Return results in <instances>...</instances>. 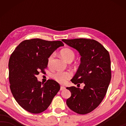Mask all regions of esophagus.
Instances as JSON below:
<instances>
[{"label":"esophagus","instance_id":"obj_1","mask_svg":"<svg viewBox=\"0 0 126 126\" xmlns=\"http://www.w3.org/2000/svg\"><path fill=\"white\" fill-rule=\"evenodd\" d=\"M65 89V87H63V86H61V87H60V90L61 91L64 90Z\"/></svg>","mask_w":126,"mask_h":126}]
</instances>
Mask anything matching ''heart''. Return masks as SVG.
Here are the masks:
<instances>
[{"label":"heart","instance_id":"1","mask_svg":"<svg viewBox=\"0 0 126 126\" xmlns=\"http://www.w3.org/2000/svg\"><path fill=\"white\" fill-rule=\"evenodd\" d=\"M61 56L63 59L68 61L70 60H73L75 58V53L73 51L69 48H64L62 49L60 52ZM54 57V54H51L48 58V64L50 65L51 61ZM72 77V73L70 72H63L58 71L54 74L53 77L57 81L61 84H64L67 81V80L70 79Z\"/></svg>","mask_w":126,"mask_h":126}]
</instances>
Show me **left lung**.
Masks as SVG:
<instances>
[{
  "mask_svg": "<svg viewBox=\"0 0 126 126\" xmlns=\"http://www.w3.org/2000/svg\"><path fill=\"white\" fill-rule=\"evenodd\" d=\"M62 41L77 50L81 56V63L71 81L75 84H85L83 89L66 88L71 92V96L66 100V104L79 114H87L99 106L107 91L111 79L109 53L94 39Z\"/></svg>",
  "mask_w": 126,
  "mask_h": 126,
  "instance_id": "8db88e82",
  "label": "left lung"
}]
</instances>
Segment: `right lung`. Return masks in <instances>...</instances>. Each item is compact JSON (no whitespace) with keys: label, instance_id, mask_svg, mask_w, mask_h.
<instances>
[{"label":"right lung","instance_id":"add662e5","mask_svg":"<svg viewBox=\"0 0 126 126\" xmlns=\"http://www.w3.org/2000/svg\"><path fill=\"white\" fill-rule=\"evenodd\" d=\"M61 41H48L39 38L22 41L10 56V89L16 102L26 111L39 113L47 109L60 91V86L53 80L44 84L36 76L44 72L48 58L60 46Z\"/></svg>","mask_w":126,"mask_h":126}]
</instances>
